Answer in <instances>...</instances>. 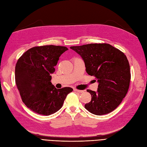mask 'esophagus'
I'll list each match as a JSON object with an SVG mask.
<instances>
[{
    "label": "esophagus",
    "instance_id": "1",
    "mask_svg": "<svg viewBox=\"0 0 147 147\" xmlns=\"http://www.w3.org/2000/svg\"><path fill=\"white\" fill-rule=\"evenodd\" d=\"M74 91L78 92H80V93H82V92H83V90H78V89H76V88H74Z\"/></svg>",
    "mask_w": 147,
    "mask_h": 147
}]
</instances>
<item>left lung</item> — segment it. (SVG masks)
Instances as JSON below:
<instances>
[{"mask_svg":"<svg viewBox=\"0 0 147 147\" xmlns=\"http://www.w3.org/2000/svg\"><path fill=\"white\" fill-rule=\"evenodd\" d=\"M81 56L88 75L99 83L96 92L90 90L91 102L84 105L96 115L109 113L126 96L131 80L130 66L126 55L108 43H91L70 47Z\"/></svg>","mask_w":147,"mask_h":147,"instance_id":"1","label":"left lung"}]
</instances>
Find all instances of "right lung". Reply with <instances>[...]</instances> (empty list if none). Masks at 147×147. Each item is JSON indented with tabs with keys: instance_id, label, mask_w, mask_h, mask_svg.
I'll return each mask as SVG.
<instances>
[{
	"instance_id": "1",
	"label": "right lung",
	"mask_w": 147,
	"mask_h": 147,
	"mask_svg": "<svg viewBox=\"0 0 147 147\" xmlns=\"http://www.w3.org/2000/svg\"><path fill=\"white\" fill-rule=\"evenodd\" d=\"M68 50L65 47H35L26 51L15 67V82L24 104L34 112L50 115L58 111L70 87L57 89L50 82L59 57Z\"/></svg>"
}]
</instances>
